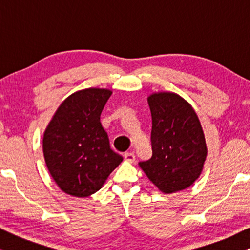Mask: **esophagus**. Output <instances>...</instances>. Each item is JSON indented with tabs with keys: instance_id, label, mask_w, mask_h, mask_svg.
Instances as JSON below:
<instances>
[{
	"instance_id": "1",
	"label": "esophagus",
	"mask_w": 250,
	"mask_h": 250,
	"mask_svg": "<svg viewBox=\"0 0 250 250\" xmlns=\"http://www.w3.org/2000/svg\"><path fill=\"white\" fill-rule=\"evenodd\" d=\"M124 158H125V160H127V162L133 163L135 160V156L132 151H127V152L124 153Z\"/></svg>"
}]
</instances>
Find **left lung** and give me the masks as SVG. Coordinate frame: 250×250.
Instances as JSON below:
<instances>
[{"label":"left lung","mask_w":250,"mask_h":250,"mask_svg":"<svg viewBox=\"0 0 250 250\" xmlns=\"http://www.w3.org/2000/svg\"><path fill=\"white\" fill-rule=\"evenodd\" d=\"M148 104L152 157L139 165L162 192L187 189L200 176L207 157L199 118L189 102L172 92L153 93Z\"/></svg>","instance_id":"8db88e82"}]
</instances>
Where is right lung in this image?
Returning a JSON list of instances; mask_svg holds the SVG:
<instances>
[{
  "instance_id": "obj_1",
  "label": "right lung",
  "mask_w": 250,
  "mask_h": 250,
  "mask_svg": "<svg viewBox=\"0 0 250 250\" xmlns=\"http://www.w3.org/2000/svg\"><path fill=\"white\" fill-rule=\"evenodd\" d=\"M112 92L85 88L57 109L43 136L47 169L63 192L88 197L100 190L123 157L110 148L101 112Z\"/></svg>"
}]
</instances>
